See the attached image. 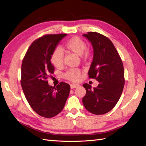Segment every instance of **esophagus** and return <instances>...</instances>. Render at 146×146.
Returning <instances> with one entry per match:
<instances>
[{
    "label": "esophagus",
    "instance_id": "34e87169",
    "mask_svg": "<svg viewBox=\"0 0 146 146\" xmlns=\"http://www.w3.org/2000/svg\"><path fill=\"white\" fill-rule=\"evenodd\" d=\"M79 84H74V83H72L70 84V87H71V89H74V88H78V86H79Z\"/></svg>",
    "mask_w": 146,
    "mask_h": 146
}]
</instances>
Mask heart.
<instances>
[{
    "instance_id": "1",
    "label": "heart",
    "mask_w": 146,
    "mask_h": 146,
    "mask_svg": "<svg viewBox=\"0 0 146 146\" xmlns=\"http://www.w3.org/2000/svg\"><path fill=\"white\" fill-rule=\"evenodd\" d=\"M64 47L68 52L79 55L82 60H88L91 55V50L87 47L86 41L78 36H74L67 40L64 44ZM63 60L64 54L62 50L58 47L55 48L50 55L52 64L56 68H60L63 65ZM81 76L82 71L79 68L70 69L63 74V77L66 80L73 82L79 81Z\"/></svg>"
}]
</instances>
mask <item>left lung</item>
I'll use <instances>...</instances> for the list:
<instances>
[{"label":"left lung","instance_id":"8db88e82","mask_svg":"<svg viewBox=\"0 0 146 146\" xmlns=\"http://www.w3.org/2000/svg\"><path fill=\"white\" fill-rule=\"evenodd\" d=\"M83 36L90 41L94 48L89 78L98 81L99 85L94 89L87 83L83 85L86 91L83 104L91 113L103 115L113 109L122 94L125 84L123 62L107 37L97 32H88Z\"/></svg>","mask_w":146,"mask_h":146}]
</instances>
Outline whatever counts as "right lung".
Returning a JSON list of instances; mask_svg holds the SVG:
<instances>
[{"instance_id":"1","label":"right lung","mask_w":146,"mask_h":146,"mask_svg":"<svg viewBox=\"0 0 146 146\" xmlns=\"http://www.w3.org/2000/svg\"><path fill=\"white\" fill-rule=\"evenodd\" d=\"M66 34L46 35L33 41L21 64V85L29 106L36 113L44 118L58 115L65 106L70 86L60 82L50 86L47 78L54 73L50 55L59 41Z\"/></svg>"}]
</instances>
